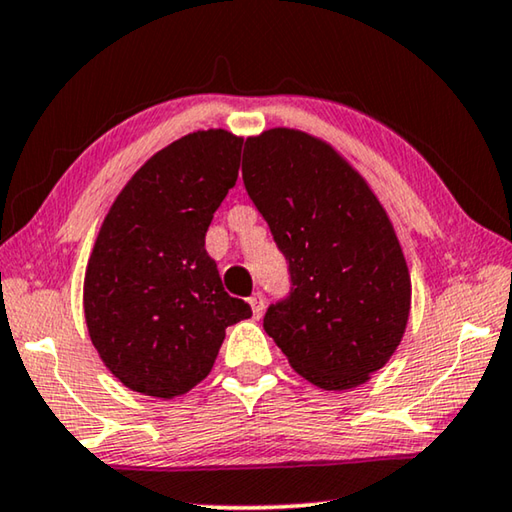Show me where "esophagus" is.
I'll use <instances>...</instances> for the list:
<instances>
[{
    "label": "esophagus",
    "instance_id": "obj_1",
    "mask_svg": "<svg viewBox=\"0 0 512 512\" xmlns=\"http://www.w3.org/2000/svg\"><path fill=\"white\" fill-rule=\"evenodd\" d=\"M248 302H250V309H253V316H255V318H262L264 309H266V300H264L262 293H255V296L250 298Z\"/></svg>",
    "mask_w": 512,
    "mask_h": 512
}]
</instances>
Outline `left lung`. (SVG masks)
<instances>
[{
	"mask_svg": "<svg viewBox=\"0 0 512 512\" xmlns=\"http://www.w3.org/2000/svg\"><path fill=\"white\" fill-rule=\"evenodd\" d=\"M241 173L291 273L266 334L314 386L366 384L411 311L409 266L384 205L334 146L296 128L248 137Z\"/></svg>",
	"mask_w": 512,
	"mask_h": 512,
	"instance_id": "8db88e82",
	"label": "left lung"
}]
</instances>
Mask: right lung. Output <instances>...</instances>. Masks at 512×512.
Instances as JSON below:
<instances>
[{"label": "right lung", "mask_w": 512, "mask_h": 512, "mask_svg": "<svg viewBox=\"0 0 512 512\" xmlns=\"http://www.w3.org/2000/svg\"><path fill=\"white\" fill-rule=\"evenodd\" d=\"M244 140L189 133L151 155L110 205L83 282L101 361L135 393L185 395L214 366L225 327L250 318L223 291L205 232L239 176Z\"/></svg>", "instance_id": "right-lung-1"}]
</instances>
